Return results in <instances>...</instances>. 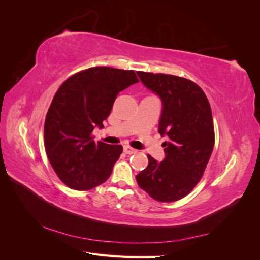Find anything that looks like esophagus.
<instances>
[{"label": "esophagus", "instance_id": "esophagus-1", "mask_svg": "<svg viewBox=\"0 0 260 260\" xmlns=\"http://www.w3.org/2000/svg\"><path fill=\"white\" fill-rule=\"evenodd\" d=\"M123 152H124L125 154L131 155V154H136L138 151H137V149L133 148V147L129 146V145H125V146H123Z\"/></svg>", "mask_w": 260, "mask_h": 260}]
</instances>
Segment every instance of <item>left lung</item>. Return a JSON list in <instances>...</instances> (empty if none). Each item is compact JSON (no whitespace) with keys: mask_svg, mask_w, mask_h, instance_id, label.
Masks as SVG:
<instances>
[{"mask_svg":"<svg viewBox=\"0 0 260 260\" xmlns=\"http://www.w3.org/2000/svg\"><path fill=\"white\" fill-rule=\"evenodd\" d=\"M146 88L162 102L159 133L166 157L157 162L147 155L148 166L136 177L139 186L152 199L176 202L190 193L205 171L215 145V129L206 94L186 78L139 72Z\"/></svg>","mask_w":260,"mask_h":260,"instance_id":"obj_1","label":"left lung"}]
</instances>
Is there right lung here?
I'll return each mask as SVG.
<instances>
[{
    "label": "right lung",
    "instance_id": "obj_1",
    "mask_svg": "<svg viewBox=\"0 0 260 260\" xmlns=\"http://www.w3.org/2000/svg\"><path fill=\"white\" fill-rule=\"evenodd\" d=\"M139 82L135 70L91 67L66 79L55 93L44 122V146L55 174L68 187L86 191L112 175L121 145L94 142L117 94Z\"/></svg>",
    "mask_w": 260,
    "mask_h": 260
}]
</instances>
